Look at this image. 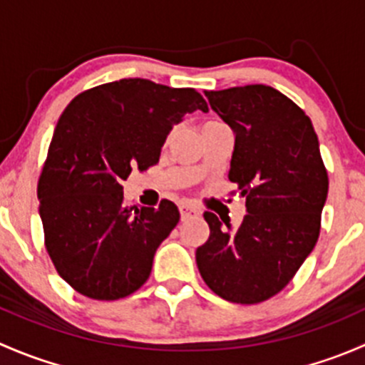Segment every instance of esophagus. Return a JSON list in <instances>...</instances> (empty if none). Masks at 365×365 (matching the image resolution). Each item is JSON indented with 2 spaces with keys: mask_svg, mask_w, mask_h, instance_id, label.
<instances>
[{
  "mask_svg": "<svg viewBox=\"0 0 365 365\" xmlns=\"http://www.w3.org/2000/svg\"><path fill=\"white\" fill-rule=\"evenodd\" d=\"M197 213H200V210H197L194 205H190V203L180 205V215H182V219H189V217L197 215Z\"/></svg>",
  "mask_w": 365,
  "mask_h": 365,
  "instance_id": "34e87169",
  "label": "esophagus"
}]
</instances>
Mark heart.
I'll return each mask as SVG.
<instances>
[{"mask_svg": "<svg viewBox=\"0 0 365 365\" xmlns=\"http://www.w3.org/2000/svg\"><path fill=\"white\" fill-rule=\"evenodd\" d=\"M208 123H215V121H208Z\"/></svg>", "mask_w": 365, "mask_h": 365, "instance_id": "obj_1", "label": "heart"}]
</instances>
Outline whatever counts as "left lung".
Segmentation results:
<instances>
[{
    "label": "left lung",
    "mask_w": 365,
    "mask_h": 365,
    "mask_svg": "<svg viewBox=\"0 0 365 365\" xmlns=\"http://www.w3.org/2000/svg\"><path fill=\"white\" fill-rule=\"evenodd\" d=\"M205 95L235 132L230 180L247 215L231 227L205 212L210 237L196 263L215 295L259 304L282 292L314 249L329 175L311 118L281 91L249 84Z\"/></svg>",
    "instance_id": "8db88e82"
}]
</instances>
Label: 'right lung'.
I'll list each match as a JSON object with an SVG mask.
<instances>
[{"label":"right lung","instance_id":"add662e5","mask_svg":"<svg viewBox=\"0 0 365 365\" xmlns=\"http://www.w3.org/2000/svg\"><path fill=\"white\" fill-rule=\"evenodd\" d=\"M196 109L208 106L194 88L120 79L79 93L60 116L36 196L51 261L77 293L118 300L148 281L180 212L168 200L127 206L121 182L155 165L171 128Z\"/></svg>","mask_w":365,"mask_h":365}]
</instances>
